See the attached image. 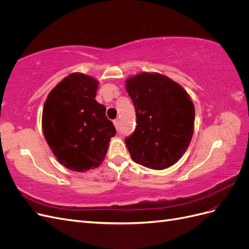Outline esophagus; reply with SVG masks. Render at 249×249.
<instances>
[{"mask_svg": "<svg viewBox=\"0 0 249 249\" xmlns=\"http://www.w3.org/2000/svg\"><path fill=\"white\" fill-rule=\"evenodd\" d=\"M113 124H114V126L116 127H118V124H119V122H118V119H115V120H113Z\"/></svg>", "mask_w": 249, "mask_h": 249, "instance_id": "obj_1", "label": "esophagus"}]
</instances>
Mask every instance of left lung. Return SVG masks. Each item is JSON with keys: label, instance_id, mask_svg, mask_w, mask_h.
<instances>
[{"label": "left lung", "instance_id": "8db88e82", "mask_svg": "<svg viewBox=\"0 0 249 249\" xmlns=\"http://www.w3.org/2000/svg\"><path fill=\"white\" fill-rule=\"evenodd\" d=\"M125 88L137 118L136 129L124 140L133 161L155 170L172 166L193 136L195 109L190 95L158 72L127 78Z\"/></svg>", "mask_w": 249, "mask_h": 249}]
</instances>
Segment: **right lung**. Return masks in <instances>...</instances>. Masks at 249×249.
<instances>
[{
	"label": "right lung",
	"mask_w": 249,
	"mask_h": 249,
	"mask_svg": "<svg viewBox=\"0 0 249 249\" xmlns=\"http://www.w3.org/2000/svg\"><path fill=\"white\" fill-rule=\"evenodd\" d=\"M99 81L72 72L51 90L42 111V131L60 164L84 172L99 167L116 134L106 107L95 101Z\"/></svg>",
	"instance_id": "1"
}]
</instances>
